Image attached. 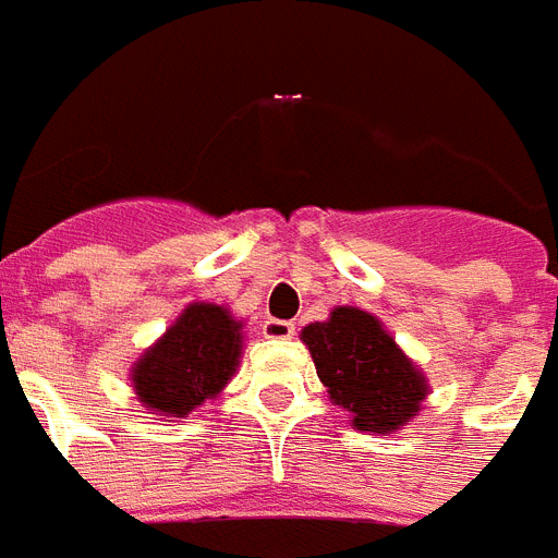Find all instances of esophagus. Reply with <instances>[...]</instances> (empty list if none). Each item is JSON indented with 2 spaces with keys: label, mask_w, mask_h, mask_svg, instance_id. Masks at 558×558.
<instances>
[{
  "label": "esophagus",
  "mask_w": 558,
  "mask_h": 558,
  "mask_svg": "<svg viewBox=\"0 0 558 558\" xmlns=\"http://www.w3.org/2000/svg\"><path fill=\"white\" fill-rule=\"evenodd\" d=\"M262 333H265L267 340H291L293 333H296V325L288 323V319H265L262 323Z\"/></svg>",
  "instance_id": "1"
}]
</instances>
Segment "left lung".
I'll use <instances>...</instances> for the list:
<instances>
[{
  "label": "left lung",
  "instance_id": "8db88e82",
  "mask_svg": "<svg viewBox=\"0 0 558 558\" xmlns=\"http://www.w3.org/2000/svg\"><path fill=\"white\" fill-rule=\"evenodd\" d=\"M302 342L337 405L363 432H395L426 400L423 374L380 323L360 307H333L328 323L307 325Z\"/></svg>",
  "mask_w": 558,
  "mask_h": 558
}]
</instances>
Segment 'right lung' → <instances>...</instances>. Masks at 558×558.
Masks as SVG:
<instances>
[{"instance_id": "obj_1", "label": "right lung", "mask_w": 558, "mask_h": 558, "mask_svg": "<svg viewBox=\"0 0 558 558\" xmlns=\"http://www.w3.org/2000/svg\"><path fill=\"white\" fill-rule=\"evenodd\" d=\"M239 328L225 307L207 302L186 307L132 372L141 403L169 417H184L216 398L239 365Z\"/></svg>"}]
</instances>
